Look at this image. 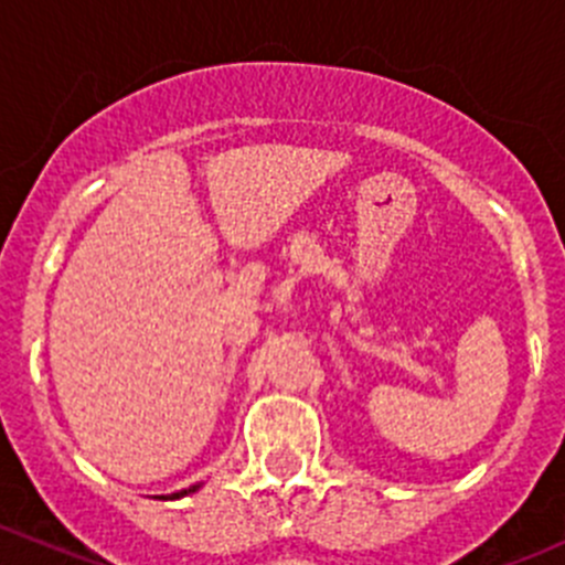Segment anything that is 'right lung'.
I'll return each instance as SVG.
<instances>
[{"mask_svg": "<svg viewBox=\"0 0 565 565\" xmlns=\"http://www.w3.org/2000/svg\"><path fill=\"white\" fill-rule=\"evenodd\" d=\"M194 490H200V482L198 484H189V488L178 490V493H170V497H158V499H183V497H189V493H194Z\"/></svg>", "mask_w": 565, "mask_h": 565, "instance_id": "1", "label": "right lung"}]
</instances>
